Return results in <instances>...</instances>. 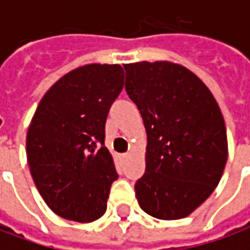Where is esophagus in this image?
Masks as SVG:
<instances>
[{"label": "esophagus", "instance_id": "esophagus-1", "mask_svg": "<svg viewBox=\"0 0 250 250\" xmlns=\"http://www.w3.org/2000/svg\"><path fill=\"white\" fill-rule=\"evenodd\" d=\"M130 157V152H127V154H125V158H128Z\"/></svg>", "mask_w": 250, "mask_h": 250}]
</instances>
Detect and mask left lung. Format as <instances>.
I'll list each match as a JSON object with an SVG mask.
<instances>
[{
  "instance_id": "left-lung-1",
  "label": "left lung",
  "mask_w": 250,
  "mask_h": 250,
  "mask_svg": "<svg viewBox=\"0 0 250 250\" xmlns=\"http://www.w3.org/2000/svg\"><path fill=\"white\" fill-rule=\"evenodd\" d=\"M125 91L147 132L146 171L135 185L143 211L179 220L220 184L228 136L220 105L201 79L171 62L125 64Z\"/></svg>"
}]
</instances>
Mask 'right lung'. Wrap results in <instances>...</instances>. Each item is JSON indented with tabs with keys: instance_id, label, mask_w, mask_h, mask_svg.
Wrapping results in <instances>:
<instances>
[{
	"instance_id": "right-lung-1",
	"label": "right lung",
	"mask_w": 250,
	"mask_h": 250,
	"mask_svg": "<svg viewBox=\"0 0 250 250\" xmlns=\"http://www.w3.org/2000/svg\"><path fill=\"white\" fill-rule=\"evenodd\" d=\"M123 83L119 64L77 66L46 91L30 120L32 178L49 209L65 220L92 222L105 213L118 173L104 146V127Z\"/></svg>"
}]
</instances>
